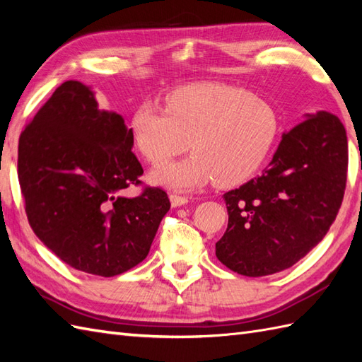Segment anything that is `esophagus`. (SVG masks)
Instances as JSON below:
<instances>
[{
  "label": "esophagus",
  "instance_id": "1",
  "mask_svg": "<svg viewBox=\"0 0 362 362\" xmlns=\"http://www.w3.org/2000/svg\"><path fill=\"white\" fill-rule=\"evenodd\" d=\"M169 199H171V205L173 206H182V205L188 204V196H182V194L173 193L171 196H169Z\"/></svg>",
  "mask_w": 362,
  "mask_h": 362
}]
</instances>
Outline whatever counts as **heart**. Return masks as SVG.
Here are the masks:
<instances>
[{"mask_svg":"<svg viewBox=\"0 0 362 362\" xmlns=\"http://www.w3.org/2000/svg\"><path fill=\"white\" fill-rule=\"evenodd\" d=\"M135 146L152 165L189 148V157L153 169L152 179L174 189L214 180L243 183L264 163L279 134V113L266 98L218 82L191 83L165 98V107L143 103L130 119Z\"/></svg>","mask_w":362,"mask_h":362,"instance_id":"b5f03b06","label":"heart"}]
</instances>
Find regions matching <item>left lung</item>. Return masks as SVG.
<instances>
[{"instance_id": "8db88e82", "label": "left lung", "mask_w": 362, "mask_h": 362, "mask_svg": "<svg viewBox=\"0 0 362 362\" xmlns=\"http://www.w3.org/2000/svg\"><path fill=\"white\" fill-rule=\"evenodd\" d=\"M306 118L283 134L263 174L224 194L228 226L216 257L230 271L281 272L316 247L334 222L347 183V134L336 115Z\"/></svg>"}]
</instances>
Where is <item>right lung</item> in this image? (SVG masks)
Segmentation results:
<instances>
[{"label": "right lung", "mask_w": 362, "mask_h": 362, "mask_svg": "<svg viewBox=\"0 0 362 362\" xmlns=\"http://www.w3.org/2000/svg\"><path fill=\"white\" fill-rule=\"evenodd\" d=\"M134 136L95 93L66 81L37 112L18 141L25 210L46 247L78 271L113 276L148 257L171 202L161 188L140 185Z\"/></svg>", "instance_id": "right-lung-1"}]
</instances>
